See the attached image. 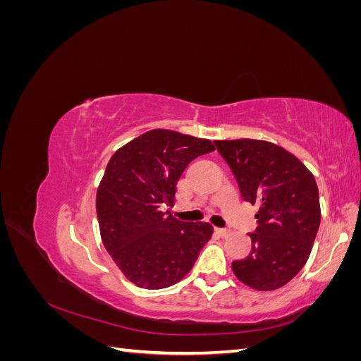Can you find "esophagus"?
<instances>
[{"instance_id": "1", "label": "esophagus", "mask_w": 361, "mask_h": 361, "mask_svg": "<svg viewBox=\"0 0 361 361\" xmlns=\"http://www.w3.org/2000/svg\"><path fill=\"white\" fill-rule=\"evenodd\" d=\"M215 232H216V235L220 236V238H228V236H231V231H226V228H215Z\"/></svg>"}]
</instances>
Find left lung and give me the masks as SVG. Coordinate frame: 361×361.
I'll use <instances>...</instances> for the list:
<instances>
[{
	"instance_id": "left-lung-1",
	"label": "left lung",
	"mask_w": 361,
	"mask_h": 361,
	"mask_svg": "<svg viewBox=\"0 0 361 361\" xmlns=\"http://www.w3.org/2000/svg\"><path fill=\"white\" fill-rule=\"evenodd\" d=\"M243 199L259 206L251 253L232 262L233 274L251 289L276 290L305 265L321 224L314 176L290 152L264 140H216Z\"/></svg>"
}]
</instances>
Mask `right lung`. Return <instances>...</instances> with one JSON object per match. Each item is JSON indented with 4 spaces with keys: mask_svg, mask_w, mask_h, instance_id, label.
Returning <instances> with one entry per match:
<instances>
[{
    "mask_svg": "<svg viewBox=\"0 0 361 361\" xmlns=\"http://www.w3.org/2000/svg\"><path fill=\"white\" fill-rule=\"evenodd\" d=\"M215 150L211 140L152 129L116 150L96 192L101 239L123 276L162 289L188 274L209 241V223H183L166 207L188 164Z\"/></svg>",
    "mask_w": 361,
    "mask_h": 361,
    "instance_id": "right-lung-1",
    "label": "right lung"
}]
</instances>
